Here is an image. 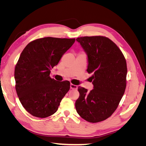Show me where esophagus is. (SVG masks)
<instances>
[{"label":"esophagus","mask_w":146,"mask_h":146,"mask_svg":"<svg viewBox=\"0 0 146 146\" xmlns=\"http://www.w3.org/2000/svg\"><path fill=\"white\" fill-rule=\"evenodd\" d=\"M70 89H72V90H77V86L73 85V84H70Z\"/></svg>","instance_id":"1"}]
</instances>
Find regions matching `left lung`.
<instances>
[{"mask_svg": "<svg viewBox=\"0 0 146 146\" xmlns=\"http://www.w3.org/2000/svg\"><path fill=\"white\" fill-rule=\"evenodd\" d=\"M88 58L87 72L93 90L79 86L76 102L77 113L90 122L105 120L116 110L124 94L127 72L126 60L111 40L100 36L78 38Z\"/></svg>", "mask_w": 146, "mask_h": 146, "instance_id": "1", "label": "left lung"}]
</instances>
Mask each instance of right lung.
I'll use <instances>...</instances> for the list:
<instances>
[{
    "label": "right lung",
    "mask_w": 146,
    "mask_h": 146,
    "mask_svg": "<svg viewBox=\"0 0 146 146\" xmlns=\"http://www.w3.org/2000/svg\"><path fill=\"white\" fill-rule=\"evenodd\" d=\"M75 41L46 37L30 42L22 52L15 70L16 90L21 104L33 116L54 114L69 90V81L58 82L49 76Z\"/></svg>",
    "instance_id": "1"
}]
</instances>
